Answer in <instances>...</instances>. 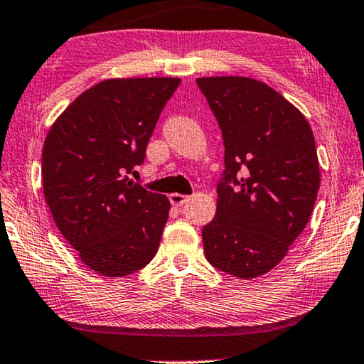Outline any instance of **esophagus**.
Listing matches in <instances>:
<instances>
[{
  "mask_svg": "<svg viewBox=\"0 0 364 364\" xmlns=\"http://www.w3.org/2000/svg\"><path fill=\"white\" fill-rule=\"evenodd\" d=\"M188 200V196H184V194H180V193H171L170 194V203L173 205H176V208H181V205L186 203Z\"/></svg>",
  "mask_w": 364,
  "mask_h": 364,
  "instance_id": "1",
  "label": "esophagus"
}]
</instances>
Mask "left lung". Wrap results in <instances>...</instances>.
<instances>
[{"label": "left lung", "mask_w": 364, "mask_h": 364, "mask_svg": "<svg viewBox=\"0 0 364 364\" xmlns=\"http://www.w3.org/2000/svg\"><path fill=\"white\" fill-rule=\"evenodd\" d=\"M198 86L225 147L217 210L203 229L205 258L237 278H257L286 257L311 219L321 186L316 140L304 114L263 81L204 77Z\"/></svg>", "instance_id": "left-lung-1"}]
</instances>
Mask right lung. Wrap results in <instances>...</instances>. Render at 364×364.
Returning <instances> with one entry per match:
<instances>
[{
    "label": "right lung",
    "instance_id": "add662e5",
    "mask_svg": "<svg viewBox=\"0 0 364 364\" xmlns=\"http://www.w3.org/2000/svg\"><path fill=\"white\" fill-rule=\"evenodd\" d=\"M180 78H111L81 93L48 130L43 198L53 220L95 273L121 278L159 250L170 213L164 194L129 180Z\"/></svg>",
    "mask_w": 364,
    "mask_h": 364
}]
</instances>
